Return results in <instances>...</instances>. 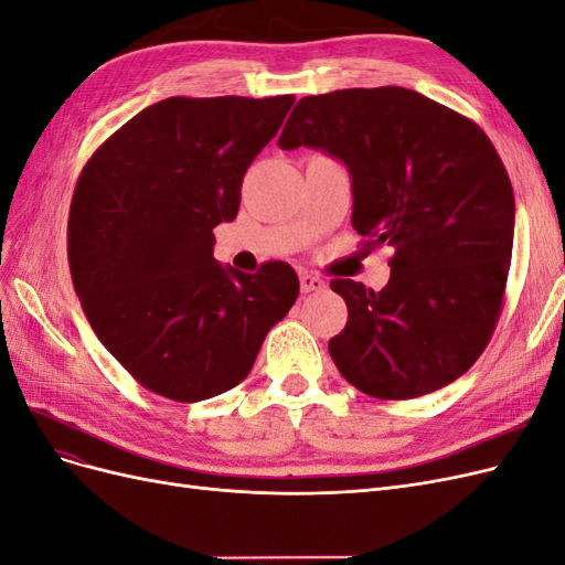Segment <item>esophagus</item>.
<instances>
[{
    "instance_id": "obj_1",
    "label": "esophagus",
    "mask_w": 565,
    "mask_h": 565,
    "mask_svg": "<svg viewBox=\"0 0 565 565\" xmlns=\"http://www.w3.org/2000/svg\"><path fill=\"white\" fill-rule=\"evenodd\" d=\"M299 282H301V292L303 295L320 292V289H324V280L320 276H313V273H301Z\"/></svg>"
}]
</instances>
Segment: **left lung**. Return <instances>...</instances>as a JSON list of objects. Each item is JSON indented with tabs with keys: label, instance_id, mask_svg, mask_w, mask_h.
<instances>
[{
	"label": "left lung",
	"instance_id": "1",
	"mask_svg": "<svg viewBox=\"0 0 565 565\" xmlns=\"http://www.w3.org/2000/svg\"><path fill=\"white\" fill-rule=\"evenodd\" d=\"M278 146L344 162L353 228L396 249L380 292L330 282L349 309L328 344L344 380L407 401L461 377L498 324L514 245V191L483 129L413 89H339L301 98Z\"/></svg>",
	"mask_w": 565,
	"mask_h": 565
}]
</instances>
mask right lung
Wrapping results in <instances>:
<instances>
[{"label": "right lung", "mask_w": 565, "mask_h": 565, "mask_svg": "<svg viewBox=\"0 0 565 565\" xmlns=\"http://www.w3.org/2000/svg\"><path fill=\"white\" fill-rule=\"evenodd\" d=\"M295 96L152 104L84 164L67 218V262L84 316L131 377L198 403L241 384L299 278L214 259V228L241 207L247 167Z\"/></svg>", "instance_id": "obj_1"}]
</instances>
